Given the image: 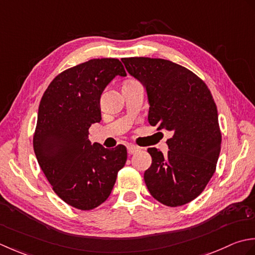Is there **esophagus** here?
I'll list each match as a JSON object with an SVG mask.
<instances>
[{
    "instance_id": "obj_1",
    "label": "esophagus",
    "mask_w": 255,
    "mask_h": 255,
    "mask_svg": "<svg viewBox=\"0 0 255 255\" xmlns=\"http://www.w3.org/2000/svg\"><path fill=\"white\" fill-rule=\"evenodd\" d=\"M138 150H139V147L135 146V145H128V153L129 155H133L136 152H138Z\"/></svg>"
}]
</instances>
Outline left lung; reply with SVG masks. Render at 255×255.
<instances>
[{
	"mask_svg": "<svg viewBox=\"0 0 255 255\" xmlns=\"http://www.w3.org/2000/svg\"><path fill=\"white\" fill-rule=\"evenodd\" d=\"M121 60L146 88L150 126L174 133L166 142L167 155L147 149L152 156L144 173L147 189L165 206L188 204L206 188L220 154L221 132L211 92L193 71L173 61L148 57Z\"/></svg>",
	"mask_w": 255,
	"mask_h": 255,
	"instance_id": "obj_1",
	"label": "left lung"
}]
</instances>
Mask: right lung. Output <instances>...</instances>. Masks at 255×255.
<instances>
[{
    "label": "right lung",
    "mask_w": 255,
    "mask_h": 255,
    "mask_svg": "<svg viewBox=\"0 0 255 255\" xmlns=\"http://www.w3.org/2000/svg\"><path fill=\"white\" fill-rule=\"evenodd\" d=\"M116 76H127L116 58L91 59L62 71L41 98L33 145L41 170L66 204L91 210L110 196L126 165L124 145L91 144L89 128L100 122V97Z\"/></svg>",
    "instance_id": "obj_1"
}]
</instances>
